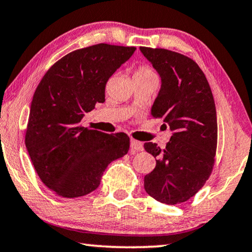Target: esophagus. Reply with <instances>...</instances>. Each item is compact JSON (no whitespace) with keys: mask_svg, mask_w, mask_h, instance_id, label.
Wrapping results in <instances>:
<instances>
[{"mask_svg":"<svg viewBox=\"0 0 252 252\" xmlns=\"http://www.w3.org/2000/svg\"><path fill=\"white\" fill-rule=\"evenodd\" d=\"M130 147L133 150V152H141V150L144 149V145H142V142H140V141L134 140V139H131Z\"/></svg>","mask_w":252,"mask_h":252,"instance_id":"1","label":"esophagus"}]
</instances>
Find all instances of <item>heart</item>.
Masks as SVG:
<instances>
[{
  "instance_id": "1",
  "label": "heart",
  "mask_w": 252,
  "mask_h": 252,
  "mask_svg": "<svg viewBox=\"0 0 252 252\" xmlns=\"http://www.w3.org/2000/svg\"><path fill=\"white\" fill-rule=\"evenodd\" d=\"M133 81L136 80H157L155 70L148 64L138 65L133 71Z\"/></svg>"
}]
</instances>
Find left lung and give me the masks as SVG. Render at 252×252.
I'll return each instance as SVG.
<instances>
[{
	"mask_svg": "<svg viewBox=\"0 0 252 252\" xmlns=\"http://www.w3.org/2000/svg\"><path fill=\"white\" fill-rule=\"evenodd\" d=\"M162 78L150 115L163 119L172 131L164 148L146 142L156 166L145 176L150 197L167 205L185 202L204 187L212 174L217 148L214 97L205 73L192 59L165 48L141 46Z\"/></svg>",
	"mask_w": 252,
	"mask_h": 252,
	"instance_id": "left-lung-1",
	"label": "left lung"
}]
</instances>
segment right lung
Returning a JSON list of instances; mask_svg holds the SVG:
<instances>
[{
  "label": "right lung",
  "mask_w": 252,
  "mask_h": 252,
  "mask_svg": "<svg viewBox=\"0 0 252 252\" xmlns=\"http://www.w3.org/2000/svg\"><path fill=\"white\" fill-rule=\"evenodd\" d=\"M134 51L105 43L76 50L56 61L37 86L25 144L39 179L58 196L90 193L108 164L129 150L126 133L107 134L80 122L105 102L108 79Z\"/></svg>",
  "instance_id": "obj_1"
}]
</instances>
